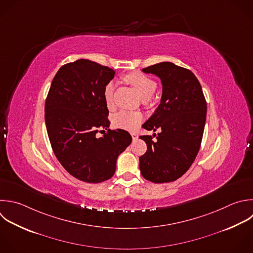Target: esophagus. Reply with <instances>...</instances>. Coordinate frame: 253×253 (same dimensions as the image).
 Returning <instances> with one entry per match:
<instances>
[{
  "label": "esophagus",
  "instance_id": "esophagus-1",
  "mask_svg": "<svg viewBox=\"0 0 253 253\" xmlns=\"http://www.w3.org/2000/svg\"><path fill=\"white\" fill-rule=\"evenodd\" d=\"M130 134H131V136H132V139H133V140H136V139L138 138V135H137V133H135V132H131Z\"/></svg>",
  "mask_w": 253,
  "mask_h": 253
}]
</instances>
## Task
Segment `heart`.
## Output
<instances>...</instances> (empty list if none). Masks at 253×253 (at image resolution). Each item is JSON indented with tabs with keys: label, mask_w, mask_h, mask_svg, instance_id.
<instances>
[{
	"label": "heart",
	"mask_w": 253,
	"mask_h": 253,
	"mask_svg": "<svg viewBox=\"0 0 253 253\" xmlns=\"http://www.w3.org/2000/svg\"><path fill=\"white\" fill-rule=\"evenodd\" d=\"M126 80L131 84L139 96L144 99H149L153 96L156 90V82L149 76L141 72H132L126 76ZM115 83L109 82L104 89V99L108 107H112L114 102ZM142 115L137 112L120 111L113 117V125L118 128L126 130L134 129L141 122Z\"/></svg>",
	"instance_id": "1"
}]
</instances>
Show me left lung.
Segmentation results:
<instances>
[{"mask_svg": "<svg viewBox=\"0 0 253 253\" xmlns=\"http://www.w3.org/2000/svg\"><path fill=\"white\" fill-rule=\"evenodd\" d=\"M142 71L160 78L162 96L154 114L142 125L147 130L160 132L139 136L147 145L139 157V169L150 182L168 183L185 174L199 152L207 103L200 82L189 69L160 62Z\"/></svg>", "mask_w": 253, "mask_h": 253, "instance_id": "left-lung-1", "label": "left lung"}]
</instances>
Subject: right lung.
Masks as SVG:
<instances>
[{
    "label": "right lung",
    "instance_id": "obj_1",
    "mask_svg": "<svg viewBox=\"0 0 253 253\" xmlns=\"http://www.w3.org/2000/svg\"><path fill=\"white\" fill-rule=\"evenodd\" d=\"M115 71L88 59L63 65L54 76L44 106L47 134L65 170L78 180L101 183L113 177L118 156L131 135L110 129L104 89ZM106 129L101 138L96 132Z\"/></svg>",
    "mask_w": 253,
    "mask_h": 253
}]
</instances>
